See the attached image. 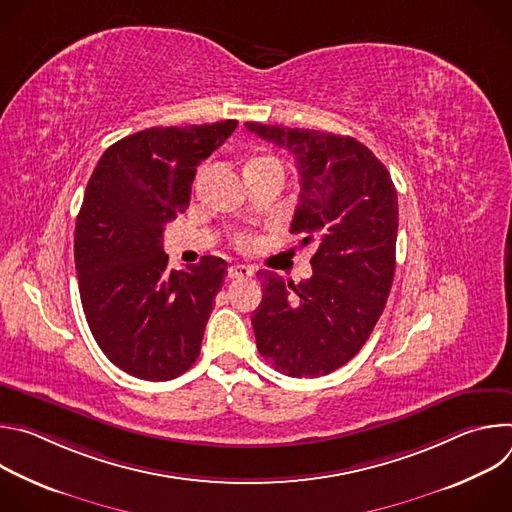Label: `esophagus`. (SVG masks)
I'll use <instances>...</instances> for the list:
<instances>
[{"label": "esophagus", "mask_w": 512, "mask_h": 512, "mask_svg": "<svg viewBox=\"0 0 512 512\" xmlns=\"http://www.w3.org/2000/svg\"><path fill=\"white\" fill-rule=\"evenodd\" d=\"M253 269L249 265H231L229 267V277L231 279H243V277H251Z\"/></svg>", "instance_id": "obj_1"}]
</instances>
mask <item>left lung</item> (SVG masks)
Wrapping results in <instances>:
<instances>
[{
  "label": "left lung",
  "mask_w": 512,
  "mask_h": 512,
  "mask_svg": "<svg viewBox=\"0 0 512 512\" xmlns=\"http://www.w3.org/2000/svg\"><path fill=\"white\" fill-rule=\"evenodd\" d=\"M296 158L300 204L291 233L316 243L312 277L259 271L263 300L251 316L259 354L289 377H322L369 340L395 275L397 190L379 158L348 135L245 123Z\"/></svg>",
  "instance_id": "8db88e82"
}]
</instances>
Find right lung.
Listing matches in <instances>:
<instances>
[{
	"label": "right lung",
	"instance_id": "right-lung-1",
	"mask_svg": "<svg viewBox=\"0 0 512 512\" xmlns=\"http://www.w3.org/2000/svg\"><path fill=\"white\" fill-rule=\"evenodd\" d=\"M237 129L235 119L152 127L105 150L75 227L87 324L105 356L143 381H170L200 354L227 261L204 255L170 271L164 227L190 204L196 168Z\"/></svg>",
	"mask_w": 512,
	"mask_h": 512
}]
</instances>
